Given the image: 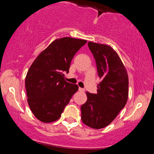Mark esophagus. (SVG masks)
<instances>
[{
    "label": "esophagus",
    "mask_w": 154,
    "mask_h": 154,
    "mask_svg": "<svg viewBox=\"0 0 154 154\" xmlns=\"http://www.w3.org/2000/svg\"><path fill=\"white\" fill-rule=\"evenodd\" d=\"M79 91L80 92H84L85 89H83V88H79Z\"/></svg>",
    "instance_id": "esophagus-1"
}]
</instances>
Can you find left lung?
Masks as SVG:
<instances>
[{
	"label": "left lung",
	"mask_w": 154,
	"mask_h": 154,
	"mask_svg": "<svg viewBox=\"0 0 154 154\" xmlns=\"http://www.w3.org/2000/svg\"><path fill=\"white\" fill-rule=\"evenodd\" d=\"M98 77L96 94L86 92L88 100L81 106L82 121L90 128L101 129L114 121L128 98V75L119 55L111 46L89 42Z\"/></svg>",
	"instance_id": "8db88e82"
}]
</instances>
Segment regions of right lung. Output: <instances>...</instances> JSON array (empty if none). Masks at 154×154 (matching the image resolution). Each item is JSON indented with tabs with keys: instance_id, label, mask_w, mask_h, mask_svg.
<instances>
[{
	"instance_id": "1",
	"label": "right lung",
	"mask_w": 154,
	"mask_h": 154,
	"mask_svg": "<svg viewBox=\"0 0 154 154\" xmlns=\"http://www.w3.org/2000/svg\"><path fill=\"white\" fill-rule=\"evenodd\" d=\"M87 40L62 38L53 41L32 63L25 78L27 102L35 117L50 123L61 117V113L78 85L65 80L76 53Z\"/></svg>"
}]
</instances>
